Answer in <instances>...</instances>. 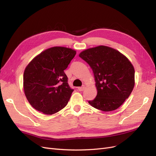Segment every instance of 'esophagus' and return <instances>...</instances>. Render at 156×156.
Instances as JSON below:
<instances>
[{"label":"esophagus","mask_w":156,"mask_h":156,"mask_svg":"<svg viewBox=\"0 0 156 156\" xmlns=\"http://www.w3.org/2000/svg\"><path fill=\"white\" fill-rule=\"evenodd\" d=\"M84 88H85V87L84 86H83V87H78V90L79 91H80V92H81V91H83L84 90Z\"/></svg>","instance_id":"esophagus-1"}]
</instances>
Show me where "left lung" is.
Instances as JSON below:
<instances>
[{
    "label": "left lung",
    "mask_w": 156,
    "mask_h": 156,
    "mask_svg": "<svg viewBox=\"0 0 156 156\" xmlns=\"http://www.w3.org/2000/svg\"><path fill=\"white\" fill-rule=\"evenodd\" d=\"M79 56L92 68L96 82L97 96L89 104L105 112L120 107L135 85V69L129 59L105 45L86 49Z\"/></svg>",
    "instance_id": "left-lung-1"
}]
</instances>
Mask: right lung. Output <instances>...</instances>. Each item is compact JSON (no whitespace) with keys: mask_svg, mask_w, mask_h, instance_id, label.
<instances>
[{"mask_svg":"<svg viewBox=\"0 0 156 156\" xmlns=\"http://www.w3.org/2000/svg\"><path fill=\"white\" fill-rule=\"evenodd\" d=\"M75 55L72 49L53 47L27 66L23 89L28 101L36 110L50 115L66 106L73 90L69 86L64 70Z\"/></svg>","mask_w":156,"mask_h":156,"instance_id":"obj_1","label":"right lung"}]
</instances>
